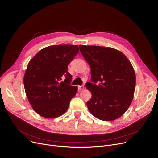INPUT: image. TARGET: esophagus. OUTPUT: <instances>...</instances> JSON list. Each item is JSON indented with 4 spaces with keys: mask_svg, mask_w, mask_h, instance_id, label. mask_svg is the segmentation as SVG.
<instances>
[{
    "mask_svg": "<svg viewBox=\"0 0 158 158\" xmlns=\"http://www.w3.org/2000/svg\"><path fill=\"white\" fill-rule=\"evenodd\" d=\"M78 89L79 90L84 89V86H78Z\"/></svg>",
    "mask_w": 158,
    "mask_h": 158,
    "instance_id": "1",
    "label": "esophagus"
}]
</instances>
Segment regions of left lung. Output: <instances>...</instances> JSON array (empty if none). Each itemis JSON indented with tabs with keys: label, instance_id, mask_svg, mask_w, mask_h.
Wrapping results in <instances>:
<instances>
[{
	"label": "left lung",
	"instance_id": "obj_1",
	"mask_svg": "<svg viewBox=\"0 0 158 158\" xmlns=\"http://www.w3.org/2000/svg\"><path fill=\"white\" fill-rule=\"evenodd\" d=\"M79 50L91 68V82L86 83L92 95L86 102L89 112L104 121L120 118L133 99L136 75L131 63L113 48L81 45Z\"/></svg>",
	"mask_w": 158,
	"mask_h": 158
}]
</instances>
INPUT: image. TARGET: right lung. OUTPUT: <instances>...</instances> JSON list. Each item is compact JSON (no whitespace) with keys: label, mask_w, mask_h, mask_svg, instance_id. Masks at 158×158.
Returning a JSON list of instances; mask_svg holds the SVG:
<instances>
[{"label":"right lung","mask_w":158,"mask_h":158,"mask_svg":"<svg viewBox=\"0 0 158 158\" xmlns=\"http://www.w3.org/2000/svg\"><path fill=\"white\" fill-rule=\"evenodd\" d=\"M78 52V45L48 46L29 62L24 88L32 109L41 117L54 118L67 111L77 92V86L70 85L72 76L67 71L68 64Z\"/></svg>","instance_id":"1"}]
</instances>
